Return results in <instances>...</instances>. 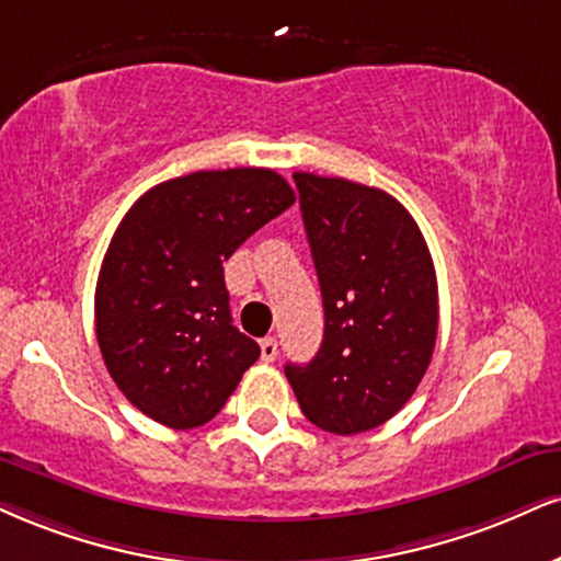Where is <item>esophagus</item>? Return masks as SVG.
<instances>
[{
    "mask_svg": "<svg viewBox=\"0 0 561 561\" xmlns=\"http://www.w3.org/2000/svg\"><path fill=\"white\" fill-rule=\"evenodd\" d=\"M276 353H279V347H276L274 336H266V340H261V357H263V360L272 363Z\"/></svg>",
    "mask_w": 561,
    "mask_h": 561,
    "instance_id": "obj_1",
    "label": "esophagus"
}]
</instances>
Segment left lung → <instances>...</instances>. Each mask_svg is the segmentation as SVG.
Returning a JSON list of instances; mask_svg holds the SVG:
<instances>
[{"label":"left lung","instance_id":"obj_1","mask_svg":"<svg viewBox=\"0 0 561 561\" xmlns=\"http://www.w3.org/2000/svg\"><path fill=\"white\" fill-rule=\"evenodd\" d=\"M293 178L327 319L313 360L287 363L285 374L313 426L363 434L402 410L434 355V261L389 193L310 172Z\"/></svg>","mask_w":561,"mask_h":561}]
</instances>
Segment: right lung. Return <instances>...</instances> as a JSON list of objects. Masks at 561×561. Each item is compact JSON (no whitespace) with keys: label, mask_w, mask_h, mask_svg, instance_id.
<instances>
[{"label":"right lung","mask_w":561,"mask_h":561,"mask_svg":"<svg viewBox=\"0 0 561 561\" xmlns=\"http://www.w3.org/2000/svg\"><path fill=\"white\" fill-rule=\"evenodd\" d=\"M295 204L261 167L174 178L135 201L101 263L96 340L140 413L178 431L225 408L261 347L232 327L225 263Z\"/></svg>","instance_id":"add662e5"}]
</instances>
